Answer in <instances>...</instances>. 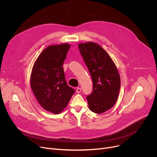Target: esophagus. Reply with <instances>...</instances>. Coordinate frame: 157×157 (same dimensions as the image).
<instances>
[{
  "label": "esophagus",
  "mask_w": 157,
  "mask_h": 157,
  "mask_svg": "<svg viewBox=\"0 0 157 157\" xmlns=\"http://www.w3.org/2000/svg\"><path fill=\"white\" fill-rule=\"evenodd\" d=\"M81 91V87H78L76 89V93H80Z\"/></svg>",
  "instance_id": "esophagus-1"
}]
</instances>
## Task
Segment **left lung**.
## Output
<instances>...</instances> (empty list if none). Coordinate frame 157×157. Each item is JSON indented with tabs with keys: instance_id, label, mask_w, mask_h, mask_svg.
Here are the masks:
<instances>
[{
	"instance_id": "1",
	"label": "left lung",
	"mask_w": 157,
	"mask_h": 157,
	"mask_svg": "<svg viewBox=\"0 0 157 157\" xmlns=\"http://www.w3.org/2000/svg\"><path fill=\"white\" fill-rule=\"evenodd\" d=\"M78 47L93 82V91L86 97L89 108L94 113H103L118 98L121 78L117 68L99 44L90 41L79 43Z\"/></svg>"
}]
</instances>
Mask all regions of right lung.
<instances>
[{
    "label": "right lung",
    "mask_w": 157,
    "mask_h": 157,
    "mask_svg": "<svg viewBox=\"0 0 157 157\" xmlns=\"http://www.w3.org/2000/svg\"><path fill=\"white\" fill-rule=\"evenodd\" d=\"M70 48L68 43L47 47L35 61L31 74V87L38 103L56 114L66 107L75 93L67 84L63 68Z\"/></svg>",
    "instance_id": "obj_1"
}]
</instances>
